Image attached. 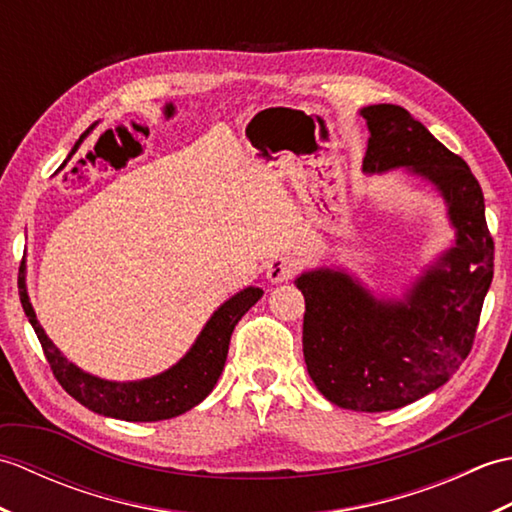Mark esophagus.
Segmentation results:
<instances>
[{"instance_id":"obj_1","label":"esophagus","mask_w":512,"mask_h":512,"mask_svg":"<svg viewBox=\"0 0 512 512\" xmlns=\"http://www.w3.org/2000/svg\"><path fill=\"white\" fill-rule=\"evenodd\" d=\"M295 262L288 257H275L270 259L268 266H266V279L270 281V284H281V281H288L292 279V275H295Z\"/></svg>"}]
</instances>
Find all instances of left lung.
Returning a JSON list of instances; mask_svg holds the SVG:
<instances>
[{
  "label": "left lung",
  "instance_id": "obj_1",
  "mask_svg": "<svg viewBox=\"0 0 512 512\" xmlns=\"http://www.w3.org/2000/svg\"><path fill=\"white\" fill-rule=\"evenodd\" d=\"M365 173L405 169L442 195L451 248L402 299L376 297L343 268H314L295 284L306 299L303 358L332 405L391 411L442 387L469 356L493 281L484 193L469 165L400 105H369Z\"/></svg>",
  "mask_w": 512,
  "mask_h": 512
}]
</instances>
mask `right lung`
<instances>
[{
    "label": "right lung",
    "instance_id": "right-lung-1",
    "mask_svg": "<svg viewBox=\"0 0 512 512\" xmlns=\"http://www.w3.org/2000/svg\"><path fill=\"white\" fill-rule=\"evenodd\" d=\"M76 149V147H74ZM72 149V151H74ZM19 299L24 306L26 317L35 328L37 339L43 347L54 378L68 394L79 400L83 407L101 413L107 418L127 420V422H158L176 418L180 413L193 409L195 405L211 394L217 378H220L228 343L235 330L237 321L262 299L264 290L248 286L239 290L228 301L217 308L211 319L206 321L198 339L189 347L176 365H171L162 374H156L143 380H105L94 374L83 372L61 354L46 330L37 321V314L32 310V303L26 290V264L21 262L19 268Z\"/></svg>",
    "mask_w": 512,
    "mask_h": 512
}]
</instances>
